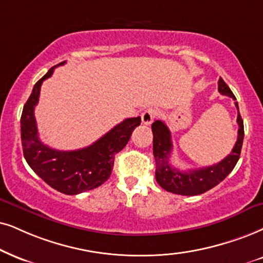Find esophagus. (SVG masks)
I'll return each instance as SVG.
<instances>
[{"label":"esophagus","mask_w":263,"mask_h":263,"mask_svg":"<svg viewBox=\"0 0 263 263\" xmlns=\"http://www.w3.org/2000/svg\"><path fill=\"white\" fill-rule=\"evenodd\" d=\"M156 115H158V111H156L155 109H153V108H149V109H147V110H144L141 115L142 124L143 125H151L152 122L154 121Z\"/></svg>","instance_id":"esophagus-1"}]
</instances>
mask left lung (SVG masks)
Wrapping results in <instances>:
<instances>
[{
  "label": "left lung",
  "instance_id": "left-lung-1",
  "mask_svg": "<svg viewBox=\"0 0 263 263\" xmlns=\"http://www.w3.org/2000/svg\"><path fill=\"white\" fill-rule=\"evenodd\" d=\"M218 92L233 98L234 101L237 99L222 78L218 80ZM235 107L238 109L237 122L239 128L237 142L232 152L217 164L197 170L179 171L178 168L172 167L168 164L172 152L171 132L165 122L160 120L153 122V153H154L156 165L155 178L161 188L179 195H198L210 191L231 174L239 160L242 139H244V122L239 112L238 102H235Z\"/></svg>",
  "mask_w": 263,
  "mask_h": 263
}]
</instances>
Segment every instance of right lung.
Instances as JSON below:
<instances>
[{
  "label": "right lung",
  "instance_id": "add662e5",
  "mask_svg": "<svg viewBox=\"0 0 263 263\" xmlns=\"http://www.w3.org/2000/svg\"><path fill=\"white\" fill-rule=\"evenodd\" d=\"M63 64L65 62L58 65ZM54 68L36 82L23 109V153L30 167L46 183L63 194L75 195L99 187L110 177L115 155L127 144L134 129L141 125V118L126 119L86 148L70 152L49 148L40 141L34 110L42 82L52 75Z\"/></svg>",
  "mask_w": 263,
  "mask_h": 263
}]
</instances>
